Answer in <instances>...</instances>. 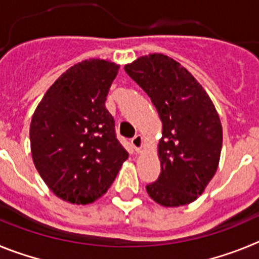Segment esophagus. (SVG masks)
Segmentation results:
<instances>
[{"instance_id": "obj_1", "label": "esophagus", "mask_w": 259, "mask_h": 259, "mask_svg": "<svg viewBox=\"0 0 259 259\" xmlns=\"http://www.w3.org/2000/svg\"><path fill=\"white\" fill-rule=\"evenodd\" d=\"M131 143L136 152H141V148H143V136L141 135H136L131 140Z\"/></svg>"}]
</instances>
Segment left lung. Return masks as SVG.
<instances>
[{
    "label": "left lung",
    "mask_w": 259,
    "mask_h": 259,
    "mask_svg": "<svg viewBox=\"0 0 259 259\" xmlns=\"http://www.w3.org/2000/svg\"><path fill=\"white\" fill-rule=\"evenodd\" d=\"M124 70L149 96L162 120L161 174L146 192L162 206L188 205L218 168L223 132L214 104L191 72L164 54L140 57Z\"/></svg>",
    "instance_id": "obj_1"
}]
</instances>
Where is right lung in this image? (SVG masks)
Listing matches in <instances>:
<instances>
[{
    "label": "right lung",
    "mask_w": 259,
    "mask_h": 259,
    "mask_svg": "<svg viewBox=\"0 0 259 259\" xmlns=\"http://www.w3.org/2000/svg\"><path fill=\"white\" fill-rule=\"evenodd\" d=\"M118 70L105 59L79 62L54 81L33 113L29 127L33 163L61 200L95 202L128 158L105 106Z\"/></svg>",
    "instance_id": "add662e5"
}]
</instances>
